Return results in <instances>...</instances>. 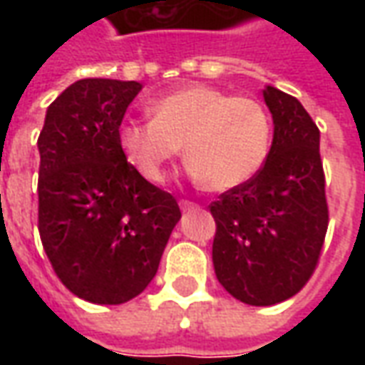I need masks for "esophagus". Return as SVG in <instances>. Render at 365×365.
<instances>
[{
	"instance_id": "obj_1",
	"label": "esophagus",
	"mask_w": 365,
	"mask_h": 365,
	"mask_svg": "<svg viewBox=\"0 0 365 365\" xmlns=\"http://www.w3.org/2000/svg\"><path fill=\"white\" fill-rule=\"evenodd\" d=\"M180 207H182V211H193V209H199L197 203H193L190 199H182L180 201Z\"/></svg>"
}]
</instances>
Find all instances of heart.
<instances>
[{
    "label": "heart",
    "mask_w": 365,
    "mask_h": 365,
    "mask_svg": "<svg viewBox=\"0 0 365 365\" xmlns=\"http://www.w3.org/2000/svg\"><path fill=\"white\" fill-rule=\"evenodd\" d=\"M150 120L119 127V146L148 182L160 183L180 152L207 190L229 191L260 172L272 144V120L260 101L193 83L148 103Z\"/></svg>",
    "instance_id": "heart-1"
}]
</instances>
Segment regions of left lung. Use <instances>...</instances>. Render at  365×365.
I'll list each match as a JSON object with an SVG mask.
<instances>
[{
    "instance_id": "left-lung-1",
    "label": "left lung",
    "mask_w": 365,
    "mask_h": 365,
    "mask_svg": "<svg viewBox=\"0 0 365 365\" xmlns=\"http://www.w3.org/2000/svg\"><path fill=\"white\" fill-rule=\"evenodd\" d=\"M274 143L260 172L209 205L217 279L246 305L293 297L311 279L329 229L319 127L289 93L268 86Z\"/></svg>"
}]
</instances>
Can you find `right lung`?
<instances>
[{"label":"right lung","mask_w":365,"mask_h":365,"mask_svg":"<svg viewBox=\"0 0 365 365\" xmlns=\"http://www.w3.org/2000/svg\"><path fill=\"white\" fill-rule=\"evenodd\" d=\"M143 86L88 78L46 109L38 135V232L54 274L80 299L120 305L158 272L182 211L146 182L119 146Z\"/></svg>","instance_id":"obj_1"}]
</instances>
